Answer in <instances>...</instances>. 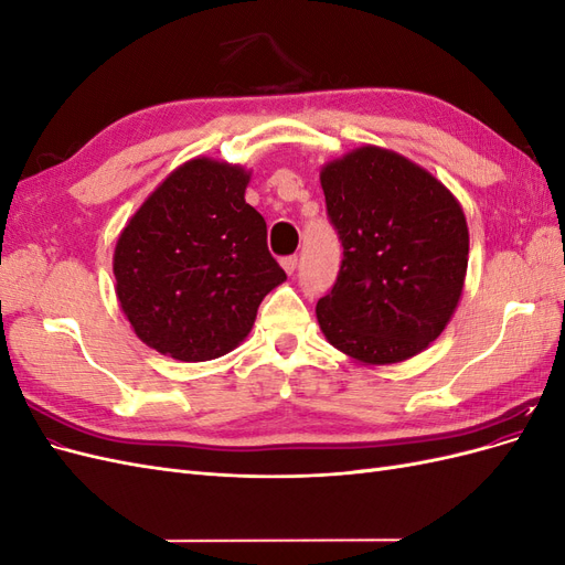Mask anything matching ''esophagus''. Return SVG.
Returning <instances> with one entry per match:
<instances>
[{
  "mask_svg": "<svg viewBox=\"0 0 565 565\" xmlns=\"http://www.w3.org/2000/svg\"><path fill=\"white\" fill-rule=\"evenodd\" d=\"M280 264H282L287 276H292V273L297 270V256H285V259H282Z\"/></svg>",
  "mask_w": 565,
  "mask_h": 565,
  "instance_id": "1",
  "label": "esophagus"
}]
</instances>
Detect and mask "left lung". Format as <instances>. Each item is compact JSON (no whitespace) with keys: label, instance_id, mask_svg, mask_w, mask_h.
<instances>
[{"label":"left lung","instance_id":"obj_1","mask_svg":"<svg viewBox=\"0 0 565 565\" xmlns=\"http://www.w3.org/2000/svg\"><path fill=\"white\" fill-rule=\"evenodd\" d=\"M328 216L344 247L318 299L324 339L365 365L422 353L450 322L469 262L455 195L398 152L361 146L320 169Z\"/></svg>","mask_w":565,"mask_h":565}]
</instances>
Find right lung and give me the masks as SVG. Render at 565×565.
<instances>
[{"label": "right lung", "instance_id": "add662e5", "mask_svg": "<svg viewBox=\"0 0 565 565\" xmlns=\"http://www.w3.org/2000/svg\"><path fill=\"white\" fill-rule=\"evenodd\" d=\"M249 172L195 158L148 195L115 245L119 306L146 347L183 363L226 355L287 280L266 221L245 202Z\"/></svg>", "mask_w": 565, "mask_h": 565}]
</instances>
